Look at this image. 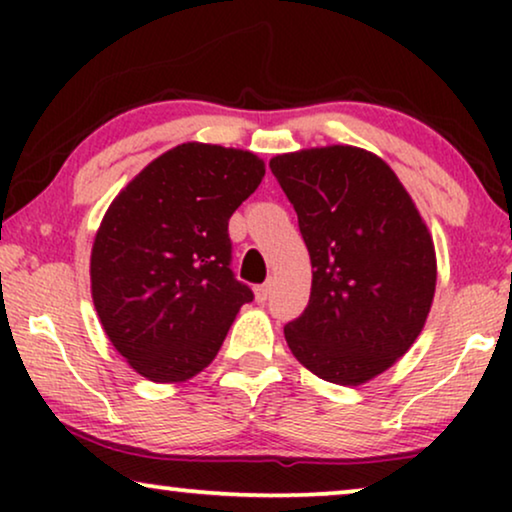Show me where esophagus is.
Returning a JSON list of instances; mask_svg holds the SVG:
<instances>
[{"label": "esophagus", "instance_id": "esophagus-1", "mask_svg": "<svg viewBox=\"0 0 512 512\" xmlns=\"http://www.w3.org/2000/svg\"><path fill=\"white\" fill-rule=\"evenodd\" d=\"M270 291H272V284L270 282L256 286V300H258V303H265V300L270 298Z\"/></svg>", "mask_w": 512, "mask_h": 512}]
</instances>
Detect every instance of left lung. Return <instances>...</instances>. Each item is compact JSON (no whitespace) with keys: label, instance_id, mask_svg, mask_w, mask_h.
I'll use <instances>...</instances> for the list:
<instances>
[{"label":"left lung","instance_id":"left-lung-1","mask_svg":"<svg viewBox=\"0 0 512 512\" xmlns=\"http://www.w3.org/2000/svg\"><path fill=\"white\" fill-rule=\"evenodd\" d=\"M270 170L298 214L312 261L310 303L284 326L321 380L356 387L394 366L436 293L429 228L394 170L356 146L284 153Z\"/></svg>","mask_w":512,"mask_h":512}]
</instances>
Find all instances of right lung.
<instances>
[{
    "mask_svg": "<svg viewBox=\"0 0 512 512\" xmlns=\"http://www.w3.org/2000/svg\"><path fill=\"white\" fill-rule=\"evenodd\" d=\"M263 174L251 151L186 142L151 160L109 205L90 291L111 345L146 380L198 375L254 300L230 270L228 221Z\"/></svg>",
    "mask_w": 512,
    "mask_h": 512,
    "instance_id": "add662e5",
    "label": "right lung"
}]
</instances>
